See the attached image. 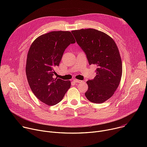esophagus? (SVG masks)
I'll return each instance as SVG.
<instances>
[{"label":"esophagus","instance_id":"1","mask_svg":"<svg viewBox=\"0 0 147 147\" xmlns=\"http://www.w3.org/2000/svg\"><path fill=\"white\" fill-rule=\"evenodd\" d=\"M73 81H74V82H76V83H78V82H81L82 81H81V80H77V79H75V80H73Z\"/></svg>","mask_w":147,"mask_h":147}]
</instances>
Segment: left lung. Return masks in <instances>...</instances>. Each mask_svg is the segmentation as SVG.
<instances>
[{"label": "left lung", "instance_id": "8db88e82", "mask_svg": "<svg viewBox=\"0 0 147 147\" xmlns=\"http://www.w3.org/2000/svg\"><path fill=\"white\" fill-rule=\"evenodd\" d=\"M77 44L85 52L90 65L98 67L93 80L87 81L85 93L91 102L101 103L113 96L122 76V62L115 40L108 34L95 29L71 31Z\"/></svg>", "mask_w": 147, "mask_h": 147}]
</instances>
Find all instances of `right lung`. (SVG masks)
Here are the masks:
<instances>
[{
	"label": "right lung",
	"mask_w": 147,
	"mask_h": 147,
	"mask_svg": "<svg viewBox=\"0 0 147 147\" xmlns=\"http://www.w3.org/2000/svg\"><path fill=\"white\" fill-rule=\"evenodd\" d=\"M76 40L70 31H52L36 38L28 50L26 72L35 96L49 106L60 102L70 88V81L54 78L66 48Z\"/></svg>",
	"instance_id": "obj_1"
}]
</instances>
